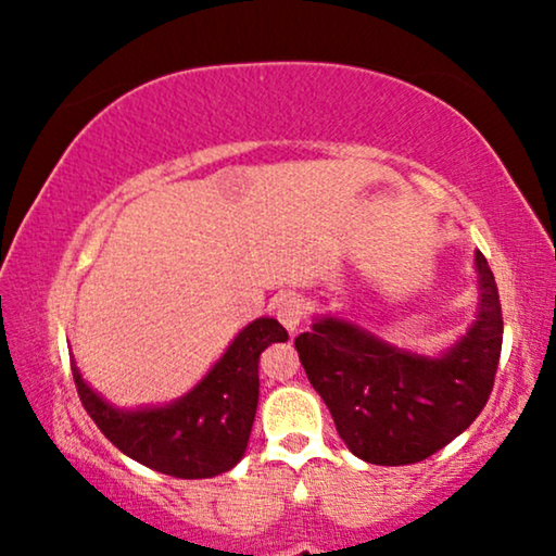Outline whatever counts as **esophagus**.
<instances>
[{
  "label": "esophagus",
  "instance_id": "34e87169",
  "mask_svg": "<svg viewBox=\"0 0 556 556\" xmlns=\"http://www.w3.org/2000/svg\"><path fill=\"white\" fill-rule=\"evenodd\" d=\"M278 321L286 326L288 331H295L303 321V303L299 299H286L283 303H280L278 311H276Z\"/></svg>",
  "mask_w": 556,
  "mask_h": 556
}]
</instances>
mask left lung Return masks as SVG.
<instances>
[{
    "mask_svg": "<svg viewBox=\"0 0 556 556\" xmlns=\"http://www.w3.org/2000/svg\"><path fill=\"white\" fill-rule=\"evenodd\" d=\"M476 273L473 324L438 356L407 352L329 314L316 316L311 331L295 337L308 382L356 458L409 466L430 458L481 415L498 369L504 318L481 250Z\"/></svg>",
    "mask_w": 556,
    "mask_h": 556,
    "instance_id": "8db88e82",
    "label": "left lung"
}]
</instances>
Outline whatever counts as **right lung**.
I'll return each mask as SVG.
<instances>
[{
    "mask_svg": "<svg viewBox=\"0 0 556 556\" xmlns=\"http://www.w3.org/2000/svg\"><path fill=\"white\" fill-rule=\"evenodd\" d=\"M286 339L288 331L276 318H255L192 390L166 405H111L83 379L75 362L73 379L83 407L128 458L174 478H212L245 455L261 392L257 359Z\"/></svg>",
    "mask_w": 556,
    "mask_h": 556,
    "instance_id": "1",
    "label": "right lung"
}]
</instances>
